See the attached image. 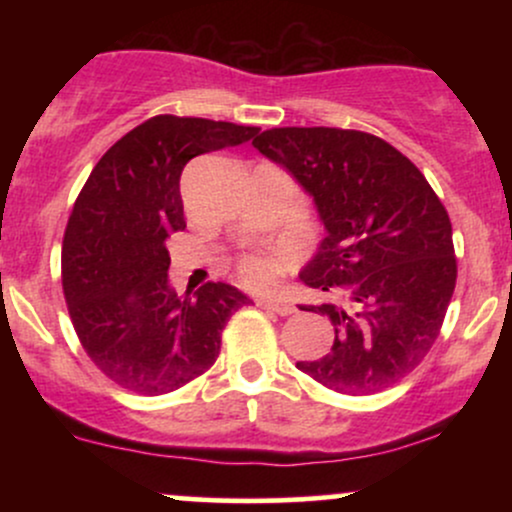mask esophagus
I'll use <instances>...</instances> for the list:
<instances>
[{"label": "esophagus", "mask_w": 512, "mask_h": 512, "mask_svg": "<svg viewBox=\"0 0 512 512\" xmlns=\"http://www.w3.org/2000/svg\"><path fill=\"white\" fill-rule=\"evenodd\" d=\"M262 308L272 310V313L276 315H291L296 313V305L289 303V301H281V298H264V301H260Z\"/></svg>", "instance_id": "34e87169"}]
</instances>
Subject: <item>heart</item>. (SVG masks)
Here are the masks:
<instances>
[{
  "instance_id": "1",
  "label": "heart",
  "mask_w": 512,
  "mask_h": 512,
  "mask_svg": "<svg viewBox=\"0 0 512 512\" xmlns=\"http://www.w3.org/2000/svg\"><path fill=\"white\" fill-rule=\"evenodd\" d=\"M289 250H252L238 260V276L250 289H269L289 267Z\"/></svg>"
}]
</instances>
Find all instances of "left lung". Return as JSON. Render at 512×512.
Returning a JSON list of instances; mask_svg holds the SVG:
<instances>
[{
    "label": "left lung",
    "instance_id": "8db88e82",
    "mask_svg": "<svg viewBox=\"0 0 512 512\" xmlns=\"http://www.w3.org/2000/svg\"><path fill=\"white\" fill-rule=\"evenodd\" d=\"M252 146L289 170L325 223L301 281L342 296L303 308L332 322L334 342L296 368L342 395L407 378L438 339L457 279L450 216L424 173L356 129L274 127Z\"/></svg>",
    "mask_w": 512,
    "mask_h": 512
}]
</instances>
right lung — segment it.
<instances>
[{"instance_id": "add662e5", "label": "right lung", "mask_w": 512, "mask_h": 512, "mask_svg": "<svg viewBox=\"0 0 512 512\" xmlns=\"http://www.w3.org/2000/svg\"><path fill=\"white\" fill-rule=\"evenodd\" d=\"M257 127L156 115L105 151L76 197L62 243V289L91 361L139 395H166L214 366L221 332L252 303L209 281L168 284L166 240L185 231L180 175L190 158L248 142Z\"/></svg>"}]
</instances>
